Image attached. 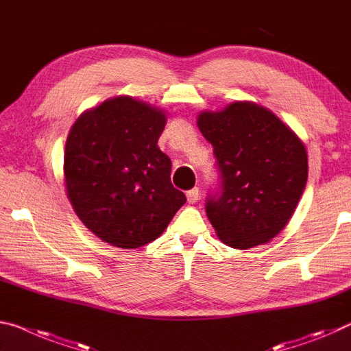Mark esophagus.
I'll use <instances>...</instances> for the list:
<instances>
[{
  "mask_svg": "<svg viewBox=\"0 0 351 351\" xmlns=\"http://www.w3.org/2000/svg\"><path fill=\"white\" fill-rule=\"evenodd\" d=\"M200 197V193H199V188H193L189 189V191L186 193V200L188 204H196L197 200Z\"/></svg>",
  "mask_w": 351,
  "mask_h": 351,
  "instance_id": "esophagus-1",
  "label": "esophagus"
}]
</instances>
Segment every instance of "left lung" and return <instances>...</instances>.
Returning a JSON list of instances; mask_svg holds the SVG:
<instances>
[{"label":"left lung","mask_w":351,"mask_h":351,"mask_svg":"<svg viewBox=\"0 0 351 351\" xmlns=\"http://www.w3.org/2000/svg\"><path fill=\"white\" fill-rule=\"evenodd\" d=\"M197 128L222 172L219 197L206 216L223 244L247 250L288 226L308 180V152L288 124L252 101L197 113Z\"/></svg>","instance_id":"obj_1"}]
</instances>
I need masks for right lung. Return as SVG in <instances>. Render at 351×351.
Listing matches in <instances>:
<instances>
[{
	"label": "right lung",
	"mask_w": 351,
	"mask_h": 351,
	"mask_svg": "<svg viewBox=\"0 0 351 351\" xmlns=\"http://www.w3.org/2000/svg\"><path fill=\"white\" fill-rule=\"evenodd\" d=\"M166 110L119 95L85 110L63 152V185L91 233L119 249H136L165 232L185 194L171 185V160L157 141Z\"/></svg>",
	"instance_id": "right-lung-1"
}]
</instances>
